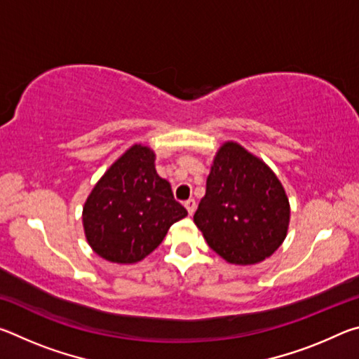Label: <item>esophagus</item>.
I'll return each instance as SVG.
<instances>
[{"mask_svg": "<svg viewBox=\"0 0 359 359\" xmlns=\"http://www.w3.org/2000/svg\"><path fill=\"white\" fill-rule=\"evenodd\" d=\"M185 209L188 212V215H193L194 210H196V201L194 199H188V201H185Z\"/></svg>", "mask_w": 359, "mask_h": 359, "instance_id": "34e87169", "label": "esophagus"}]
</instances>
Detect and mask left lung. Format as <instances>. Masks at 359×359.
Returning <instances> with one entry per match:
<instances>
[{"instance_id": "1", "label": "left lung", "mask_w": 359, "mask_h": 359, "mask_svg": "<svg viewBox=\"0 0 359 359\" xmlns=\"http://www.w3.org/2000/svg\"><path fill=\"white\" fill-rule=\"evenodd\" d=\"M209 247L231 264H255L287 238L290 203L272 169L238 142L215 154L193 217Z\"/></svg>"}]
</instances>
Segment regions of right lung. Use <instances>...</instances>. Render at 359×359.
<instances>
[{"instance_id": "obj_1", "label": "right lung", "mask_w": 359, "mask_h": 359, "mask_svg": "<svg viewBox=\"0 0 359 359\" xmlns=\"http://www.w3.org/2000/svg\"><path fill=\"white\" fill-rule=\"evenodd\" d=\"M187 217L169 182L155 169L154 150L141 144L121 155L93 187L83 205L85 238L96 255L131 264L161 244L171 224Z\"/></svg>"}]
</instances>
